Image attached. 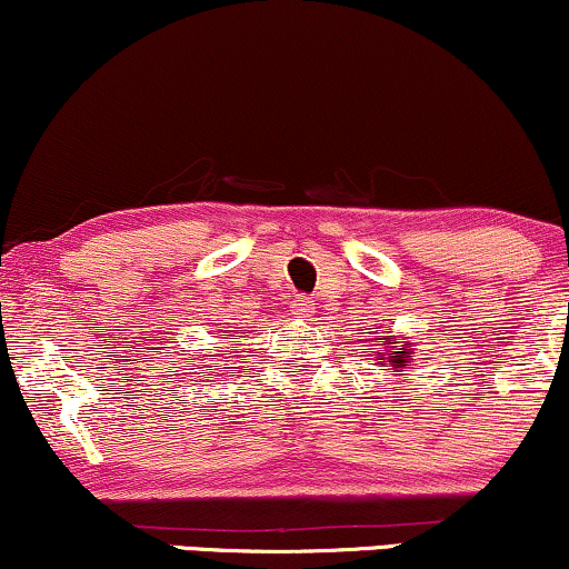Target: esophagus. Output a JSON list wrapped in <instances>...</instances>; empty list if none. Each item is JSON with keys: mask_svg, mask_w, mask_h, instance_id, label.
Returning <instances> with one entry per match:
<instances>
[{"mask_svg": "<svg viewBox=\"0 0 569 569\" xmlns=\"http://www.w3.org/2000/svg\"><path fill=\"white\" fill-rule=\"evenodd\" d=\"M291 310H293V315H299V318H310V315L315 312V305L307 297H297L293 299Z\"/></svg>", "mask_w": 569, "mask_h": 569, "instance_id": "esophagus-1", "label": "esophagus"}]
</instances>
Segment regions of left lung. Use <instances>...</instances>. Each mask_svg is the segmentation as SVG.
Listing matches in <instances>:
<instances>
[{"label":"left lung","instance_id":"obj_1","mask_svg":"<svg viewBox=\"0 0 569 569\" xmlns=\"http://www.w3.org/2000/svg\"><path fill=\"white\" fill-rule=\"evenodd\" d=\"M410 341L408 345H402V341H397V339H387V350L379 355V366H381V371H402V368L406 366H410V360H413V350H410ZM400 376H406V373H400Z\"/></svg>","mask_w":569,"mask_h":569}]
</instances>
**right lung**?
Returning a JSON list of instances; mask_svg holds the SVG:
<instances>
[{"mask_svg":"<svg viewBox=\"0 0 569 569\" xmlns=\"http://www.w3.org/2000/svg\"><path fill=\"white\" fill-rule=\"evenodd\" d=\"M222 337H224V333H222Z\"/></svg>","mask_w":569,"mask_h":569,"instance_id":"add662e5","label":"right lung"}]
</instances>
